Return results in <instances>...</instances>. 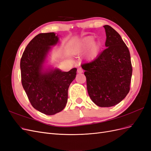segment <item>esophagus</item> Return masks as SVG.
I'll list each match as a JSON object with an SVG mask.
<instances>
[{"label":"esophagus","instance_id":"34e87169","mask_svg":"<svg viewBox=\"0 0 151 151\" xmlns=\"http://www.w3.org/2000/svg\"><path fill=\"white\" fill-rule=\"evenodd\" d=\"M77 72L78 73H83V69L81 67H79L77 68Z\"/></svg>","mask_w":151,"mask_h":151}]
</instances>
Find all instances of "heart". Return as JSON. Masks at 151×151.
I'll return each mask as SVG.
<instances>
[{
	"mask_svg": "<svg viewBox=\"0 0 151 151\" xmlns=\"http://www.w3.org/2000/svg\"><path fill=\"white\" fill-rule=\"evenodd\" d=\"M94 43V38L92 36H88L80 42L77 43L73 48V52L76 55H81L88 50Z\"/></svg>",
	"mask_w": 151,
	"mask_h": 151,
	"instance_id": "1",
	"label": "heart"
}]
</instances>
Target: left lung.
I'll return each mask as SVG.
<instances>
[{
	"mask_svg": "<svg viewBox=\"0 0 151 151\" xmlns=\"http://www.w3.org/2000/svg\"><path fill=\"white\" fill-rule=\"evenodd\" d=\"M106 48L97 58L81 65L86 71L87 89L91 100L100 107L119 103L130 91L132 67L129 48L111 26H104Z\"/></svg>",
	"mask_w": 151,
	"mask_h": 151,
	"instance_id": "left-lung-1",
	"label": "left lung"
}]
</instances>
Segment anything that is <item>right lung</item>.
<instances>
[{
	"instance_id": "right-lung-1",
	"label": "right lung",
	"mask_w": 151,
	"mask_h": 151,
	"mask_svg": "<svg viewBox=\"0 0 151 151\" xmlns=\"http://www.w3.org/2000/svg\"><path fill=\"white\" fill-rule=\"evenodd\" d=\"M58 42L54 33L38 34L27 45L20 62L22 85L31 105L48 115L64 109L68 87L76 76V68L62 72L45 67L50 50Z\"/></svg>"
}]
</instances>
